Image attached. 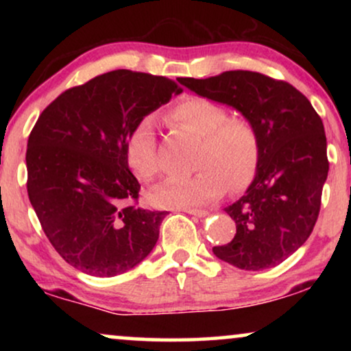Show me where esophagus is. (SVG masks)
I'll list each match as a JSON object with an SVG mask.
<instances>
[{
	"label": "esophagus",
	"mask_w": 351,
	"mask_h": 351,
	"mask_svg": "<svg viewBox=\"0 0 351 351\" xmlns=\"http://www.w3.org/2000/svg\"><path fill=\"white\" fill-rule=\"evenodd\" d=\"M184 213L190 215H196V217H206L209 214V210L206 209H184Z\"/></svg>",
	"instance_id": "34e87169"
}]
</instances>
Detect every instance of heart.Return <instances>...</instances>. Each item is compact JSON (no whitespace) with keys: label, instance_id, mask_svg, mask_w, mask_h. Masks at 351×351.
Listing matches in <instances>:
<instances>
[{"label":"heart","instance_id":"heart-1","mask_svg":"<svg viewBox=\"0 0 351 351\" xmlns=\"http://www.w3.org/2000/svg\"><path fill=\"white\" fill-rule=\"evenodd\" d=\"M172 126L184 128L201 137L190 177H171L148 193L158 208L184 209L208 204L230 189H246L256 176L261 142L247 119L228 118L222 105L204 97H185L167 112ZM126 161L137 179L150 182L160 172L155 129L150 118L134 128L126 143Z\"/></svg>","mask_w":351,"mask_h":351}]
</instances>
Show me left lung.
Segmentation results:
<instances>
[{
    "label": "left lung",
    "instance_id": "8db88e82",
    "mask_svg": "<svg viewBox=\"0 0 351 351\" xmlns=\"http://www.w3.org/2000/svg\"><path fill=\"white\" fill-rule=\"evenodd\" d=\"M180 84L241 113L261 142L256 177L225 208L237 234L213 252L247 271L280 265L308 239L318 219L329 171L323 121L294 86L256 71L180 78Z\"/></svg>",
    "mask_w": 351,
    "mask_h": 351
}]
</instances>
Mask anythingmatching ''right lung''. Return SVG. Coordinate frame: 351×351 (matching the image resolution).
Instances as JSON below:
<instances>
[{"mask_svg":"<svg viewBox=\"0 0 351 351\" xmlns=\"http://www.w3.org/2000/svg\"><path fill=\"white\" fill-rule=\"evenodd\" d=\"M182 93L165 76L113 70L60 94L28 137L27 191L47 239L76 270L117 276L153 251L166 210L131 206L138 184L126 143Z\"/></svg>","mask_w":351,"mask_h":351,"instance_id":"1","label":"right lung"}]
</instances>
